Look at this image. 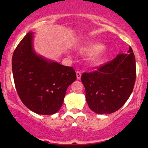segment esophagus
I'll list each match as a JSON object with an SVG mask.
<instances>
[{"label": "esophagus", "mask_w": 148, "mask_h": 148, "mask_svg": "<svg viewBox=\"0 0 148 148\" xmlns=\"http://www.w3.org/2000/svg\"><path fill=\"white\" fill-rule=\"evenodd\" d=\"M76 74H77V79H79L81 78V76H82V72H81V71H77V72H76Z\"/></svg>", "instance_id": "obj_1"}]
</instances>
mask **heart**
Instances as JSON below:
<instances>
[{"label": "heart", "mask_w": 148, "mask_h": 148, "mask_svg": "<svg viewBox=\"0 0 148 148\" xmlns=\"http://www.w3.org/2000/svg\"><path fill=\"white\" fill-rule=\"evenodd\" d=\"M84 53L91 55V60L95 64L102 62L107 56V49L104 46H101L97 43H91L87 44L82 49Z\"/></svg>", "instance_id": "b5f03b06"}]
</instances>
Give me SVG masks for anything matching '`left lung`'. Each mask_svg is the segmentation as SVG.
<instances>
[{
  "mask_svg": "<svg viewBox=\"0 0 148 148\" xmlns=\"http://www.w3.org/2000/svg\"><path fill=\"white\" fill-rule=\"evenodd\" d=\"M128 53L118 54L96 71L82 75L86 100L95 112L111 114L129 99L136 79V64L131 47Z\"/></svg>",
  "mask_w": 148,
  "mask_h": 148,
  "instance_id": "left-lung-1",
  "label": "left lung"
}]
</instances>
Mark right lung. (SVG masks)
<instances>
[{
	"instance_id": "right-lung-1",
	"label": "right lung",
	"mask_w": 148,
	"mask_h": 148,
	"mask_svg": "<svg viewBox=\"0 0 148 148\" xmlns=\"http://www.w3.org/2000/svg\"><path fill=\"white\" fill-rule=\"evenodd\" d=\"M12 71L16 91L26 107L39 114H53L63 104L68 86L77 79L72 66L38 56L29 32L15 49Z\"/></svg>"
}]
</instances>
